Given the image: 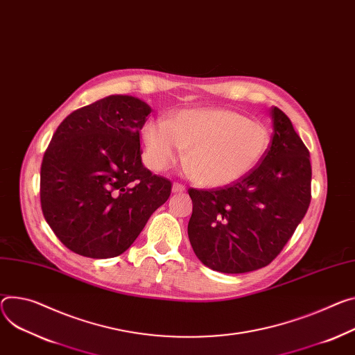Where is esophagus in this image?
I'll use <instances>...</instances> for the list:
<instances>
[{
    "label": "esophagus",
    "mask_w": 355,
    "mask_h": 355,
    "mask_svg": "<svg viewBox=\"0 0 355 355\" xmlns=\"http://www.w3.org/2000/svg\"><path fill=\"white\" fill-rule=\"evenodd\" d=\"M184 191H185V187L182 184H180V182H174L173 184V192H174V194H181V192H184Z\"/></svg>",
    "instance_id": "obj_1"
}]
</instances>
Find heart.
I'll return each mask as SVG.
<instances>
[{
	"instance_id": "1",
	"label": "heart",
	"mask_w": 355,
	"mask_h": 355,
	"mask_svg": "<svg viewBox=\"0 0 355 355\" xmlns=\"http://www.w3.org/2000/svg\"><path fill=\"white\" fill-rule=\"evenodd\" d=\"M144 157L155 171L181 158L194 180L211 188L230 185L256 167L270 136L265 124L228 109H185L168 120L148 121L141 130Z\"/></svg>"
}]
</instances>
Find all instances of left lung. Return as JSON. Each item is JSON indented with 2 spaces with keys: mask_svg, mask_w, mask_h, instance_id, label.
<instances>
[{
  "mask_svg": "<svg viewBox=\"0 0 355 355\" xmlns=\"http://www.w3.org/2000/svg\"><path fill=\"white\" fill-rule=\"evenodd\" d=\"M273 136L262 163L232 185L189 188L188 238L212 270L246 273L268 266L310 205V154L292 121L270 110Z\"/></svg>",
  "mask_w": 355,
  "mask_h": 355,
  "instance_id": "1",
  "label": "left lung"
}]
</instances>
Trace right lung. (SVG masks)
<instances>
[{
  "label": "right lung",
  "mask_w": 355,
  "mask_h": 355,
  "mask_svg": "<svg viewBox=\"0 0 355 355\" xmlns=\"http://www.w3.org/2000/svg\"><path fill=\"white\" fill-rule=\"evenodd\" d=\"M151 107L112 94L63 120L41 167V207L58 239L72 252L107 259L125 252L171 182L141 161L140 130Z\"/></svg>",
  "instance_id": "add662e5"
}]
</instances>
